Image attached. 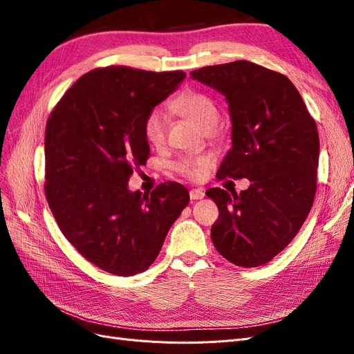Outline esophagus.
Returning <instances> with one entry per match:
<instances>
[{
    "label": "esophagus",
    "mask_w": 354,
    "mask_h": 354,
    "mask_svg": "<svg viewBox=\"0 0 354 354\" xmlns=\"http://www.w3.org/2000/svg\"><path fill=\"white\" fill-rule=\"evenodd\" d=\"M189 196H190V199H202L203 196H205V192H203L202 189H192L190 192H189Z\"/></svg>",
    "instance_id": "34e87169"
}]
</instances>
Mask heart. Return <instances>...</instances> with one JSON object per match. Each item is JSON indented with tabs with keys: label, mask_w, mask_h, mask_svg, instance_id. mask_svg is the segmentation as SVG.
Listing matches in <instances>:
<instances>
[{
	"label": "heart",
	"mask_w": 354,
	"mask_h": 354,
	"mask_svg": "<svg viewBox=\"0 0 354 354\" xmlns=\"http://www.w3.org/2000/svg\"><path fill=\"white\" fill-rule=\"evenodd\" d=\"M173 108L187 116L202 130L209 131L218 124L220 111L207 94L189 90L181 93L173 102ZM169 116L162 108H155L145 120V137L147 143L155 149L164 147L168 136ZM209 167V159L203 156H181L173 164V169L181 177L187 180H198L202 177L203 171Z\"/></svg>",
	"instance_id": "1"
}]
</instances>
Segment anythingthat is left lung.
I'll use <instances>...</instances> for the list:
<instances>
[{"instance_id": "left-lung-1", "label": "left lung", "mask_w": 354, "mask_h": 354, "mask_svg": "<svg viewBox=\"0 0 354 354\" xmlns=\"http://www.w3.org/2000/svg\"><path fill=\"white\" fill-rule=\"evenodd\" d=\"M190 77L226 95L232 149L217 178H248L229 194L212 187L218 207L211 227L216 250L239 267H259L286 248L301 229L317 187L319 134L295 85L252 62L205 66Z\"/></svg>"}]
</instances>
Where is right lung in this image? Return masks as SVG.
Listing matches in <instances>:
<instances>
[{
	"instance_id": "add662e5",
	"label": "right lung",
	"mask_w": 354,
	"mask_h": 354,
	"mask_svg": "<svg viewBox=\"0 0 354 354\" xmlns=\"http://www.w3.org/2000/svg\"><path fill=\"white\" fill-rule=\"evenodd\" d=\"M183 71L93 69L62 95L46 125L48 207L65 238L99 269L133 276L149 269L189 203L167 181L151 195L128 180L151 156L145 120L185 80Z\"/></svg>"
}]
</instances>
